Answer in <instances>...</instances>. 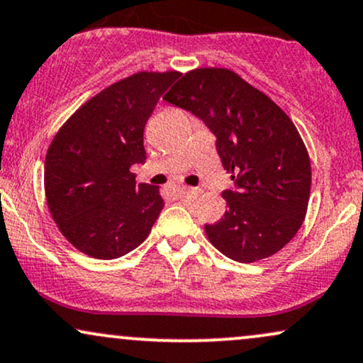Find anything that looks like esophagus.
<instances>
[{
	"mask_svg": "<svg viewBox=\"0 0 363 363\" xmlns=\"http://www.w3.org/2000/svg\"><path fill=\"white\" fill-rule=\"evenodd\" d=\"M180 195H183V197H189V195H199V189H194V186H182L180 189Z\"/></svg>",
	"mask_w": 363,
	"mask_h": 363,
	"instance_id": "34e87169",
	"label": "esophagus"
}]
</instances>
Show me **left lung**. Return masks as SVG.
Instances as JSON below:
<instances>
[{
  "label": "left lung",
  "instance_id": "left-lung-1",
  "mask_svg": "<svg viewBox=\"0 0 363 363\" xmlns=\"http://www.w3.org/2000/svg\"><path fill=\"white\" fill-rule=\"evenodd\" d=\"M164 100L206 123L233 173L234 190L223 191L228 212L206 224L208 241L240 263L282 250L302 225L311 191L308 151L287 113L223 67L186 72Z\"/></svg>",
  "mask_w": 363,
  "mask_h": 363
}]
</instances>
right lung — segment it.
Returning <instances> with one entry per match:
<instances>
[{
    "label": "right lung",
    "instance_id": "right-lung-1",
    "mask_svg": "<svg viewBox=\"0 0 363 363\" xmlns=\"http://www.w3.org/2000/svg\"><path fill=\"white\" fill-rule=\"evenodd\" d=\"M180 72H138L76 110L45 156V197L59 231L81 253L113 259L151 233L164 202L160 186L135 183L146 161L144 127Z\"/></svg>",
    "mask_w": 363,
    "mask_h": 363
}]
</instances>
